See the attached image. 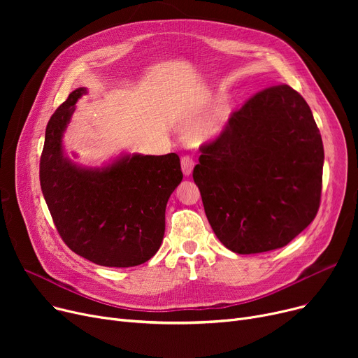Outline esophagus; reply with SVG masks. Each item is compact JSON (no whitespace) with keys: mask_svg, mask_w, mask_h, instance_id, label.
<instances>
[{"mask_svg":"<svg viewBox=\"0 0 358 358\" xmlns=\"http://www.w3.org/2000/svg\"><path fill=\"white\" fill-rule=\"evenodd\" d=\"M193 168H194V159L189 155H184L181 158V169H182L184 176L189 177L193 173Z\"/></svg>","mask_w":358,"mask_h":358,"instance_id":"1","label":"esophagus"}]
</instances>
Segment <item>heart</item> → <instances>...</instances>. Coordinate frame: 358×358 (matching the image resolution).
Here are the masks:
<instances>
[{
  "instance_id": "1",
  "label": "heart",
  "mask_w": 358,
  "mask_h": 358,
  "mask_svg": "<svg viewBox=\"0 0 358 358\" xmlns=\"http://www.w3.org/2000/svg\"><path fill=\"white\" fill-rule=\"evenodd\" d=\"M231 116V108L228 104H219L212 111V115L204 120V123L199 129V136L201 141L208 142L216 139L227 126Z\"/></svg>"
}]
</instances>
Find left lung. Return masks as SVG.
Wrapping results in <instances>:
<instances>
[{
	"label": "left lung",
	"mask_w": 358,
	"mask_h": 358,
	"mask_svg": "<svg viewBox=\"0 0 358 358\" xmlns=\"http://www.w3.org/2000/svg\"><path fill=\"white\" fill-rule=\"evenodd\" d=\"M200 150L193 178L210 227L228 250L281 248L315 219L324 145L310 107L292 87L257 92Z\"/></svg>",
	"instance_id": "left-lung-1"
}]
</instances>
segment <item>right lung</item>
Instances as JSON below:
<instances>
[{"label":"right lung","mask_w":358,"mask_h":358,"mask_svg":"<svg viewBox=\"0 0 358 358\" xmlns=\"http://www.w3.org/2000/svg\"><path fill=\"white\" fill-rule=\"evenodd\" d=\"M85 92L84 87L72 91L46 126L42 193L69 250L103 267H135L161 247L166 203L182 180L180 158L122 155L101 168L72 162L62 138Z\"/></svg>","instance_id":"obj_1"}]
</instances>
